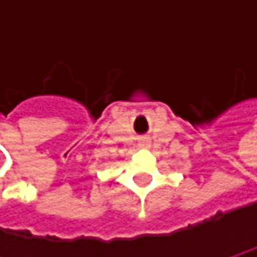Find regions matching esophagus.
I'll list each match as a JSON object with an SVG mask.
<instances>
[{
    "mask_svg": "<svg viewBox=\"0 0 257 257\" xmlns=\"http://www.w3.org/2000/svg\"><path fill=\"white\" fill-rule=\"evenodd\" d=\"M149 146H150L149 140H141L140 141V147H149Z\"/></svg>",
    "mask_w": 257,
    "mask_h": 257,
    "instance_id": "obj_1",
    "label": "esophagus"
}]
</instances>
